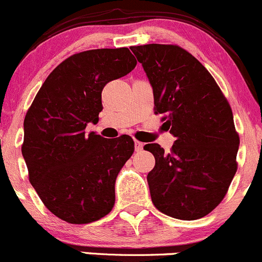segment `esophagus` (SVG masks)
Returning a JSON list of instances; mask_svg holds the SVG:
<instances>
[{
    "mask_svg": "<svg viewBox=\"0 0 262 262\" xmlns=\"http://www.w3.org/2000/svg\"><path fill=\"white\" fill-rule=\"evenodd\" d=\"M142 147H144V144L140 141H137V140H135V150H136V151H141Z\"/></svg>",
    "mask_w": 262,
    "mask_h": 262,
    "instance_id": "1",
    "label": "esophagus"
}]
</instances>
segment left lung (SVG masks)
Wrapping results in <instances>:
<instances>
[{
    "label": "left lung",
    "instance_id": "8db88e82",
    "mask_svg": "<svg viewBox=\"0 0 262 262\" xmlns=\"http://www.w3.org/2000/svg\"><path fill=\"white\" fill-rule=\"evenodd\" d=\"M154 94L155 113L176 137L169 152L146 144L155 167L147 174L155 208L172 218L208 215L224 199L237 172L239 137L230 105L210 72L170 44L131 47Z\"/></svg>",
    "mask_w": 262,
    "mask_h": 262
}]
</instances>
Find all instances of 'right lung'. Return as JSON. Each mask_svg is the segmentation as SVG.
<instances>
[{"instance_id": "right-lung-1", "label": "right lung", "mask_w": 262, "mask_h": 262, "mask_svg": "<svg viewBox=\"0 0 262 262\" xmlns=\"http://www.w3.org/2000/svg\"><path fill=\"white\" fill-rule=\"evenodd\" d=\"M136 66L128 48L76 53L49 74L24 120L21 152L29 181L51 213L71 224L103 218L115 205L118 172L134 152L127 135L88 134L102 112V90Z\"/></svg>"}]
</instances>
